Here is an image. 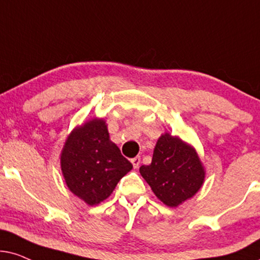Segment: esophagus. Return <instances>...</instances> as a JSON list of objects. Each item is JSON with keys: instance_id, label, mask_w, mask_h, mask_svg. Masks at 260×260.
Here are the masks:
<instances>
[{"instance_id": "1", "label": "esophagus", "mask_w": 260, "mask_h": 260, "mask_svg": "<svg viewBox=\"0 0 260 260\" xmlns=\"http://www.w3.org/2000/svg\"><path fill=\"white\" fill-rule=\"evenodd\" d=\"M131 161H132L134 168L138 169V168H139V165H140V157H134Z\"/></svg>"}]
</instances>
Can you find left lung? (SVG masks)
Segmentation results:
<instances>
[{"label":"left lung","instance_id":"obj_1","mask_svg":"<svg viewBox=\"0 0 260 260\" xmlns=\"http://www.w3.org/2000/svg\"><path fill=\"white\" fill-rule=\"evenodd\" d=\"M139 171L154 195L168 207H177L191 199L206 176L195 148L170 133L161 134L152 162L141 165Z\"/></svg>","mask_w":260,"mask_h":260}]
</instances>
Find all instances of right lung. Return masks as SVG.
<instances>
[{"label": "right lung", "mask_w": 260, "mask_h": 260, "mask_svg": "<svg viewBox=\"0 0 260 260\" xmlns=\"http://www.w3.org/2000/svg\"><path fill=\"white\" fill-rule=\"evenodd\" d=\"M65 183L72 193L95 206L108 199L133 165L109 139L103 119H91L75 128L60 154Z\"/></svg>", "instance_id": "right-lung-1"}]
</instances>
